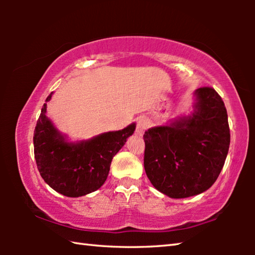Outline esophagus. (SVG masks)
Wrapping results in <instances>:
<instances>
[{"mask_svg":"<svg viewBox=\"0 0 255 255\" xmlns=\"http://www.w3.org/2000/svg\"><path fill=\"white\" fill-rule=\"evenodd\" d=\"M148 126H149V123L147 122V119L139 118L137 120V124H136V132L138 135H143L144 131L148 128Z\"/></svg>","mask_w":255,"mask_h":255,"instance_id":"esophagus-1","label":"esophagus"}]
</instances>
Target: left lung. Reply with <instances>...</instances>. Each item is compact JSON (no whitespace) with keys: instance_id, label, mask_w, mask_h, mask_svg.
<instances>
[{"instance_id":"8db88e82","label":"left lung","mask_w":255,"mask_h":255,"mask_svg":"<svg viewBox=\"0 0 255 255\" xmlns=\"http://www.w3.org/2000/svg\"><path fill=\"white\" fill-rule=\"evenodd\" d=\"M195 94V112L190 117L144 133L147 178L158 191L175 199L208 190L221 173L230 148L223 99L209 86L199 88Z\"/></svg>"}]
</instances>
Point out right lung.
<instances>
[{
    "mask_svg": "<svg viewBox=\"0 0 255 255\" xmlns=\"http://www.w3.org/2000/svg\"><path fill=\"white\" fill-rule=\"evenodd\" d=\"M50 93L46 102L51 99ZM135 124L77 144L67 143L46 117V105L33 132L34 158L45 182L66 197H81L105 183L111 161L135 130Z\"/></svg>",
    "mask_w": 255,
    "mask_h": 255,
    "instance_id": "add662e5",
    "label": "right lung"
}]
</instances>
